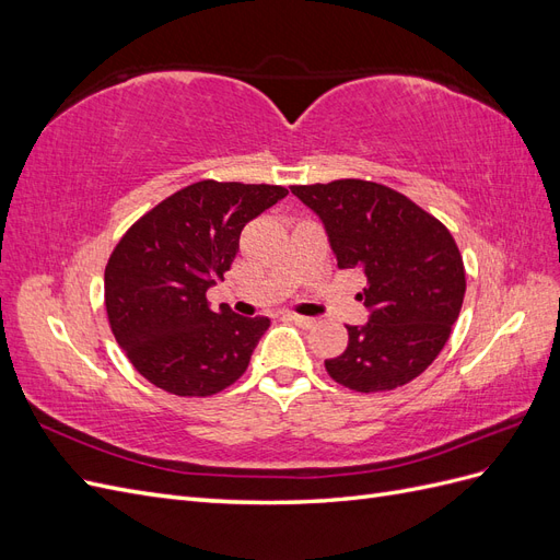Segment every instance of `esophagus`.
<instances>
[{
  "label": "esophagus",
  "instance_id": "1",
  "mask_svg": "<svg viewBox=\"0 0 560 560\" xmlns=\"http://www.w3.org/2000/svg\"><path fill=\"white\" fill-rule=\"evenodd\" d=\"M287 319H292L294 325H299V327H303V329H311V327H315V317H303V315H287Z\"/></svg>",
  "mask_w": 560,
  "mask_h": 560
}]
</instances>
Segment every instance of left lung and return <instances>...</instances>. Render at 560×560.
Listing matches in <instances>:
<instances>
[{
    "label": "left lung",
    "mask_w": 560,
    "mask_h": 560,
    "mask_svg": "<svg viewBox=\"0 0 560 560\" xmlns=\"http://www.w3.org/2000/svg\"><path fill=\"white\" fill-rule=\"evenodd\" d=\"M327 231L338 268H360L369 322L348 327V348L325 360L354 393H383L420 376L446 346L463 308L465 266L448 229L376 182L290 186Z\"/></svg>",
    "instance_id": "1"
}]
</instances>
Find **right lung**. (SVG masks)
I'll return each mask as SVG.
<instances>
[{
	"label": "right lung",
	"instance_id": "obj_1",
	"mask_svg": "<svg viewBox=\"0 0 560 560\" xmlns=\"http://www.w3.org/2000/svg\"><path fill=\"white\" fill-rule=\"evenodd\" d=\"M287 196L284 186L202 179L135 222L105 268V306L118 346L140 374L179 397H208L238 381L266 317L212 311L247 222Z\"/></svg>",
	"mask_w": 560,
	"mask_h": 560
}]
</instances>
